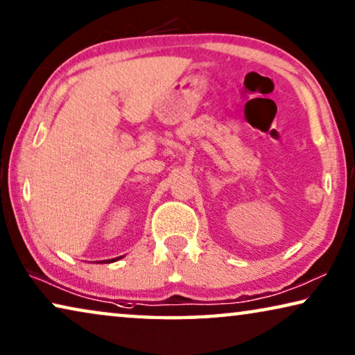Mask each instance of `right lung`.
<instances>
[{
    "label": "right lung",
    "instance_id": "add662e5",
    "mask_svg": "<svg viewBox=\"0 0 355 355\" xmlns=\"http://www.w3.org/2000/svg\"><path fill=\"white\" fill-rule=\"evenodd\" d=\"M121 258L123 257H118V258H111V260H102L100 263H113V261H118V260H121Z\"/></svg>",
    "mask_w": 355,
    "mask_h": 355
}]
</instances>
